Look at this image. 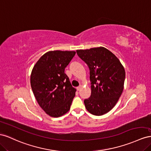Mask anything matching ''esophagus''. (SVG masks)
<instances>
[{
	"label": "esophagus",
	"mask_w": 151,
	"mask_h": 151,
	"mask_svg": "<svg viewBox=\"0 0 151 151\" xmlns=\"http://www.w3.org/2000/svg\"><path fill=\"white\" fill-rule=\"evenodd\" d=\"M81 85H80V86H78V87H76V90L78 91V90H80L81 89Z\"/></svg>",
	"instance_id": "obj_1"
}]
</instances>
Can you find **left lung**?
<instances>
[{"mask_svg": "<svg viewBox=\"0 0 151 151\" xmlns=\"http://www.w3.org/2000/svg\"><path fill=\"white\" fill-rule=\"evenodd\" d=\"M80 59L87 64L91 81V96L84 100L86 109L101 116L113 108L121 96L125 71L116 55L104 47L77 50Z\"/></svg>", "mask_w": 151, "mask_h": 151, "instance_id": "left-lung-1", "label": "left lung"}]
</instances>
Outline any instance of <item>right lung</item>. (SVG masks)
Masks as SVG:
<instances>
[{
	"label": "right lung",
	"mask_w": 151,
	"mask_h": 151,
	"mask_svg": "<svg viewBox=\"0 0 151 151\" xmlns=\"http://www.w3.org/2000/svg\"><path fill=\"white\" fill-rule=\"evenodd\" d=\"M75 51H49L34 66L30 83L41 108L58 118L70 110L76 89L72 87L65 68L75 56Z\"/></svg>",
	"instance_id": "obj_1"
}]
</instances>
